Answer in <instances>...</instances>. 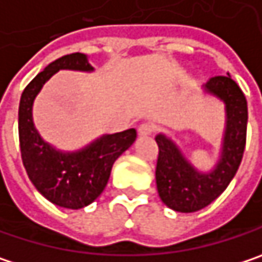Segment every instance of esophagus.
I'll return each mask as SVG.
<instances>
[{
    "mask_svg": "<svg viewBox=\"0 0 262 262\" xmlns=\"http://www.w3.org/2000/svg\"><path fill=\"white\" fill-rule=\"evenodd\" d=\"M154 131H155V125L150 123V122H144V123H141L140 126H139V134L140 136H149Z\"/></svg>",
    "mask_w": 262,
    "mask_h": 262,
    "instance_id": "esophagus-1",
    "label": "esophagus"
}]
</instances>
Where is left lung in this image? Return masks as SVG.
<instances>
[{"mask_svg": "<svg viewBox=\"0 0 262 262\" xmlns=\"http://www.w3.org/2000/svg\"><path fill=\"white\" fill-rule=\"evenodd\" d=\"M204 91L222 100L227 112L222 152L212 171L195 170L171 139L164 134L155 137L159 147L155 171L158 194L165 206L182 213L204 209L227 189L246 146L248 103L238 84L230 76H215L206 83Z\"/></svg>", "mask_w": 262, "mask_h": 262, "instance_id": "1", "label": "left lung"}]
</instances>
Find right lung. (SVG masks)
Returning a JSON list of instances; mask_svg holds the SVG:
<instances>
[{
	"instance_id": "right-lung-1",
	"label": "right lung",
	"mask_w": 262,
	"mask_h": 262,
	"mask_svg": "<svg viewBox=\"0 0 262 262\" xmlns=\"http://www.w3.org/2000/svg\"><path fill=\"white\" fill-rule=\"evenodd\" d=\"M59 70L92 71L84 53L66 55L38 73L24 89L19 104V143L29 180L50 203L82 209L104 191L115 161L134 143V128L107 134L77 152H61L43 140L32 122V104L43 84Z\"/></svg>"
}]
</instances>
